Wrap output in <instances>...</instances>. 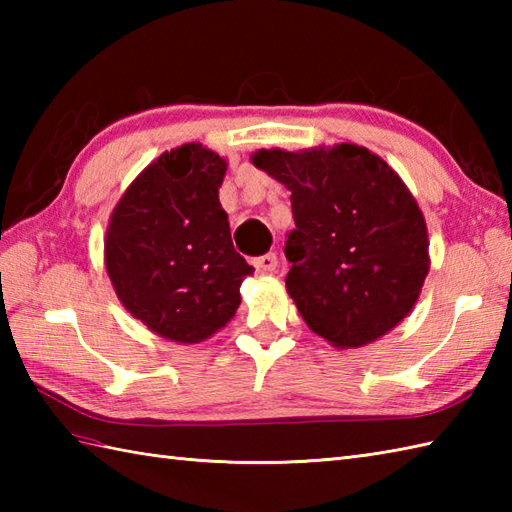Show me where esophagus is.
I'll return each instance as SVG.
<instances>
[{
	"instance_id": "obj_1",
	"label": "esophagus",
	"mask_w": 512,
	"mask_h": 512,
	"mask_svg": "<svg viewBox=\"0 0 512 512\" xmlns=\"http://www.w3.org/2000/svg\"><path fill=\"white\" fill-rule=\"evenodd\" d=\"M253 266L259 270V273H273L277 268V255L275 253H266L253 259Z\"/></svg>"
}]
</instances>
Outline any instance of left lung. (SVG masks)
Returning <instances> with one entry per match:
<instances>
[{
  "label": "left lung",
  "instance_id": "8db88e82",
  "mask_svg": "<svg viewBox=\"0 0 512 512\" xmlns=\"http://www.w3.org/2000/svg\"><path fill=\"white\" fill-rule=\"evenodd\" d=\"M250 162L292 193L286 290L308 328L339 350L394 330L431 266L427 222L398 173L354 143L257 149Z\"/></svg>",
  "mask_w": 512,
  "mask_h": 512
}]
</instances>
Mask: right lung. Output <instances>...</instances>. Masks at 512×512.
Listing matches in <instances>:
<instances>
[{
	"label": "right lung",
	"instance_id": "right-lung-1",
	"mask_svg": "<svg viewBox=\"0 0 512 512\" xmlns=\"http://www.w3.org/2000/svg\"><path fill=\"white\" fill-rule=\"evenodd\" d=\"M226 160L200 143L160 154L116 202L105 270L118 301L162 339L193 345L235 317L255 273L220 204Z\"/></svg>",
	"mask_w": 512,
	"mask_h": 512
}]
</instances>
